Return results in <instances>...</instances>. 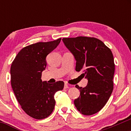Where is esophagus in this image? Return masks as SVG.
Wrapping results in <instances>:
<instances>
[{"label":"esophagus","mask_w":131,"mask_h":131,"mask_svg":"<svg viewBox=\"0 0 131 131\" xmlns=\"http://www.w3.org/2000/svg\"><path fill=\"white\" fill-rule=\"evenodd\" d=\"M64 89H67V88H69V86H68L67 84L65 83V84H64Z\"/></svg>","instance_id":"34e87169"}]
</instances>
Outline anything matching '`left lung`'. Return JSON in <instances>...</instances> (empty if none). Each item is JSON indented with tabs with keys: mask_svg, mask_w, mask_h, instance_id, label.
Segmentation results:
<instances>
[{
	"mask_svg": "<svg viewBox=\"0 0 131 131\" xmlns=\"http://www.w3.org/2000/svg\"><path fill=\"white\" fill-rule=\"evenodd\" d=\"M74 55L76 71H82L88 82L85 88L76 85L80 96L74 100L75 107L84 115H92L103 108L113 89L115 70L110 49L95 37L79 36L62 39Z\"/></svg>",
	"mask_w": 131,
	"mask_h": 131,
	"instance_id": "8db88e82",
	"label": "left lung"
}]
</instances>
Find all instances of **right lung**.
<instances>
[{
    "instance_id": "add662e5",
    "label": "right lung",
    "mask_w": 131,
    "mask_h": 131,
    "mask_svg": "<svg viewBox=\"0 0 131 131\" xmlns=\"http://www.w3.org/2000/svg\"><path fill=\"white\" fill-rule=\"evenodd\" d=\"M61 40L37 42L23 48L10 67V82L21 108L30 117L43 119L54 109V95L64 88V83L43 82L42 71L46 67V57L57 47Z\"/></svg>"
}]
</instances>
